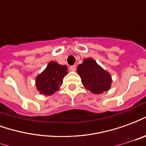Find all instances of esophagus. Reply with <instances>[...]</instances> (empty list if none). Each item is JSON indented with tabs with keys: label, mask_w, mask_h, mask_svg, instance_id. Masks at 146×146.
Wrapping results in <instances>:
<instances>
[{
	"label": "esophagus",
	"mask_w": 146,
	"mask_h": 146,
	"mask_svg": "<svg viewBox=\"0 0 146 146\" xmlns=\"http://www.w3.org/2000/svg\"><path fill=\"white\" fill-rule=\"evenodd\" d=\"M70 70L71 71H75L76 70V66H70Z\"/></svg>",
	"instance_id": "obj_1"
}]
</instances>
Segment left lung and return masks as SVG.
<instances>
[{
  "label": "left lung",
  "mask_w": 146,
  "mask_h": 146,
  "mask_svg": "<svg viewBox=\"0 0 146 146\" xmlns=\"http://www.w3.org/2000/svg\"><path fill=\"white\" fill-rule=\"evenodd\" d=\"M77 73L86 88L94 94L107 92L111 86V76L91 58H86L77 66Z\"/></svg>",
  "instance_id": "obj_1"
}]
</instances>
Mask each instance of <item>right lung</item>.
Masks as SVG:
<instances>
[{
    "instance_id": "1",
    "label": "right lung",
    "mask_w": 146,
    "mask_h": 146,
    "mask_svg": "<svg viewBox=\"0 0 146 146\" xmlns=\"http://www.w3.org/2000/svg\"><path fill=\"white\" fill-rule=\"evenodd\" d=\"M67 66L50 62L47 68L37 76L36 85L40 94L51 95L58 90L62 84L63 77L67 74Z\"/></svg>"
}]
</instances>
